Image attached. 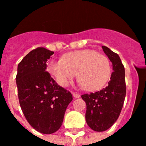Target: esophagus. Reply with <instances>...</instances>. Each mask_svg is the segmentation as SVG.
Instances as JSON below:
<instances>
[{
  "label": "esophagus",
  "mask_w": 146,
  "mask_h": 146,
  "mask_svg": "<svg viewBox=\"0 0 146 146\" xmlns=\"http://www.w3.org/2000/svg\"><path fill=\"white\" fill-rule=\"evenodd\" d=\"M72 94H73V97H75V98H79L80 96H81V95H80L79 94L76 93V92H72Z\"/></svg>",
  "instance_id": "obj_1"
}]
</instances>
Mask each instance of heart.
<instances>
[{"label": "heart", "instance_id": "1", "mask_svg": "<svg viewBox=\"0 0 146 146\" xmlns=\"http://www.w3.org/2000/svg\"><path fill=\"white\" fill-rule=\"evenodd\" d=\"M47 70L59 85L65 86L78 73L81 85L87 91H96L104 86L111 74L110 60L92 50L67 53L62 60L48 62Z\"/></svg>", "mask_w": 146, "mask_h": 146}]
</instances>
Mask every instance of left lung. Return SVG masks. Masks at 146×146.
I'll list each match as a JSON object with an SVG mask.
<instances>
[{"mask_svg": "<svg viewBox=\"0 0 146 146\" xmlns=\"http://www.w3.org/2000/svg\"><path fill=\"white\" fill-rule=\"evenodd\" d=\"M111 62L113 72L108 86L99 92L81 96L86 104V121L91 129L103 132L117 121L123 107L126 95L125 68L117 53L102 46Z\"/></svg>", "mask_w": 146, "mask_h": 146, "instance_id": "1", "label": "left lung"}]
</instances>
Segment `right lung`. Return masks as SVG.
Listing matches in <instances>:
<instances>
[{
	"instance_id": "1",
	"label": "right lung",
	"mask_w": 146,
	"mask_h": 146,
	"mask_svg": "<svg viewBox=\"0 0 146 146\" xmlns=\"http://www.w3.org/2000/svg\"><path fill=\"white\" fill-rule=\"evenodd\" d=\"M54 52L38 47L18 65L16 77L21 110L29 125L43 134L58 131L65 110L73 100L71 93L51 78L47 61Z\"/></svg>"
}]
</instances>
